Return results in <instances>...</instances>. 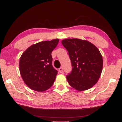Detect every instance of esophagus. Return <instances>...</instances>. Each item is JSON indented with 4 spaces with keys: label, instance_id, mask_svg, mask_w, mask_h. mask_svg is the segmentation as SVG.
<instances>
[{
    "label": "esophagus",
    "instance_id": "34e87169",
    "mask_svg": "<svg viewBox=\"0 0 122 122\" xmlns=\"http://www.w3.org/2000/svg\"><path fill=\"white\" fill-rule=\"evenodd\" d=\"M59 72L60 73H62L63 72V68L62 67H60V68L59 69Z\"/></svg>",
    "mask_w": 122,
    "mask_h": 122
}]
</instances>
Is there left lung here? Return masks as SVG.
I'll use <instances>...</instances> for the list:
<instances>
[{"label": "left lung", "instance_id": "obj_1", "mask_svg": "<svg viewBox=\"0 0 122 122\" xmlns=\"http://www.w3.org/2000/svg\"><path fill=\"white\" fill-rule=\"evenodd\" d=\"M61 42L71 63V71L66 76L70 86L79 91L92 87L103 68L102 56L98 48L89 41L78 39H67Z\"/></svg>", "mask_w": 122, "mask_h": 122}]
</instances>
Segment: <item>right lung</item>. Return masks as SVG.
Segmentation results:
<instances>
[{"mask_svg": "<svg viewBox=\"0 0 122 122\" xmlns=\"http://www.w3.org/2000/svg\"><path fill=\"white\" fill-rule=\"evenodd\" d=\"M59 41L56 39L33 45L20 57V74L25 83L32 90L44 92L52 86L57 71L52 66L51 54Z\"/></svg>", "mask_w": 122, "mask_h": 122, "instance_id": "obj_1", "label": "right lung"}]
</instances>
